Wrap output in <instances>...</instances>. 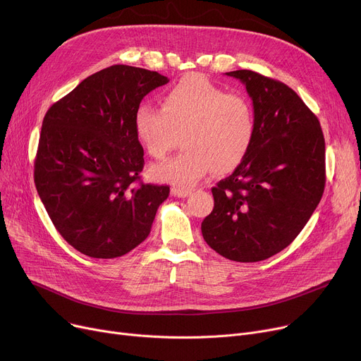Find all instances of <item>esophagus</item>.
<instances>
[{
    "label": "esophagus",
    "instance_id": "34e87169",
    "mask_svg": "<svg viewBox=\"0 0 361 361\" xmlns=\"http://www.w3.org/2000/svg\"><path fill=\"white\" fill-rule=\"evenodd\" d=\"M172 193L175 197H178V198H186V197H189L190 193H192V189H185V188H173L172 189Z\"/></svg>",
    "mask_w": 361,
    "mask_h": 361
}]
</instances>
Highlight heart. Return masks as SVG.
<instances>
[{"label":"heart","mask_w":361,"mask_h":361,"mask_svg":"<svg viewBox=\"0 0 361 361\" xmlns=\"http://www.w3.org/2000/svg\"><path fill=\"white\" fill-rule=\"evenodd\" d=\"M256 121L247 98L227 94L198 73L183 76L163 95L161 108L140 104L134 133L146 153L163 160L178 145L186 149L154 166L157 180L192 186L212 169L228 173L245 159L255 140Z\"/></svg>","instance_id":"obj_1"}]
</instances>
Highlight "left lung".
<instances>
[{
	"mask_svg": "<svg viewBox=\"0 0 361 361\" xmlns=\"http://www.w3.org/2000/svg\"><path fill=\"white\" fill-rule=\"evenodd\" d=\"M240 79L253 101L250 152L214 186V209L201 224L207 244L226 259L266 260L307 226L325 186V140L319 121L283 82L253 71Z\"/></svg>",
	"mask_w": 361,
	"mask_h": 361,
	"instance_id": "8db88e82",
	"label": "left lung"
}]
</instances>
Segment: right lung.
Masks as SVG:
<instances>
[{"label":"right lung","mask_w":361,"mask_h":361,"mask_svg":"<svg viewBox=\"0 0 361 361\" xmlns=\"http://www.w3.org/2000/svg\"><path fill=\"white\" fill-rule=\"evenodd\" d=\"M169 79L127 65L105 68L54 102L35 159L39 197L59 234L82 255L114 259L150 234L168 185L143 183L134 133L142 99Z\"/></svg>","instance_id":"right-lung-1"}]
</instances>
